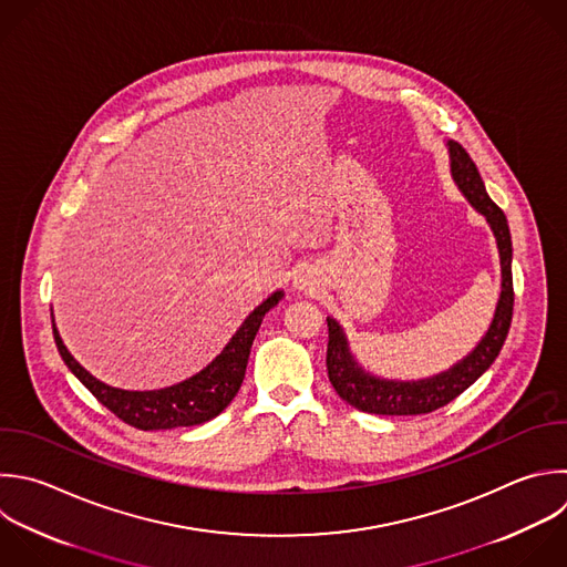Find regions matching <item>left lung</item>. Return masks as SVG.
<instances>
[{"label": "left lung", "instance_id": "1", "mask_svg": "<svg viewBox=\"0 0 567 567\" xmlns=\"http://www.w3.org/2000/svg\"><path fill=\"white\" fill-rule=\"evenodd\" d=\"M450 153V173L456 188L470 202V206L485 217L498 248L501 261V295L496 301V310L487 332L452 368L416 381H399L383 379L368 372L350 352L348 337L337 319L328 317V377L337 394L354 405L361 412L370 414H425L436 408H443L452 399H456L463 390H467L498 357L503 341L507 337L512 323V237L507 228V219L503 210L489 199L485 184L465 153V148L456 142H447Z\"/></svg>", "mask_w": 567, "mask_h": 567}]
</instances>
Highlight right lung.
<instances>
[{"label": "right lung", "mask_w": 567, "mask_h": 567, "mask_svg": "<svg viewBox=\"0 0 567 567\" xmlns=\"http://www.w3.org/2000/svg\"><path fill=\"white\" fill-rule=\"evenodd\" d=\"M284 299V290L272 292L261 301L239 326L226 348L197 374L184 379L182 383L162 390H122L95 379L64 346L55 319L53 337L58 350L69 365V370L95 394V399L106 405L115 416L140 430H173L188 427L215 419L241 388L252 341L268 310H272Z\"/></svg>", "instance_id": "right-lung-1"}]
</instances>
